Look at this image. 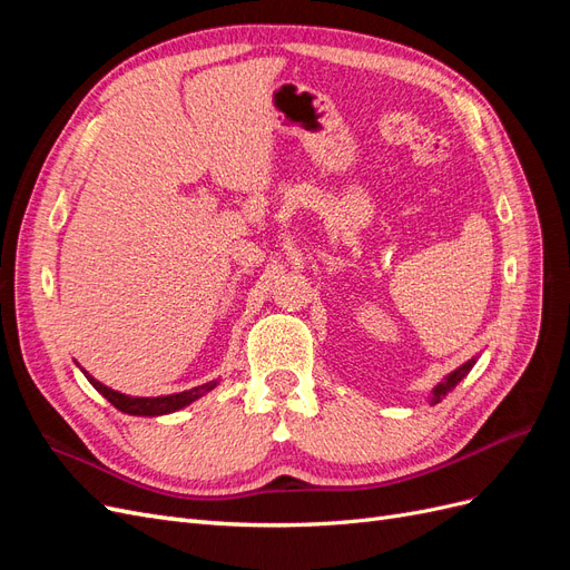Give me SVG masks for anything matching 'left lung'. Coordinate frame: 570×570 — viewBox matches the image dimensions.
I'll list each match as a JSON object with an SVG mask.
<instances>
[{
	"instance_id": "obj_1",
	"label": "left lung",
	"mask_w": 570,
	"mask_h": 570,
	"mask_svg": "<svg viewBox=\"0 0 570 570\" xmlns=\"http://www.w3.org/2000/svg\"><path fill=\"white\" fill-rule=\"evenodd\" d=\"M473 366H475V358H469V361H465L463 366H459L456 371H452L450 375H446L444 381H442V383H438V387L433 390V396H430V404H438V402H442L444 396H446V392H452V390L463 381V377L469 375V371H471Z\"/></svg>"
}]
</instances>
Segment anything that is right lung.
Returning a JSON list of instances; mask_svg holds the SVG:
<instances>
[{"label":"right lung","mask_w":570,"mask_h":570,"mask_svg":"<svg viewBox=\"0 0 570 570\" xmlns=\"http://www.w3.org/2000/svg\"><path fill=\"white\" fill-rule=\"evenodd\" d=\"M82 371V368H80ZM85 377H88L90 385L101 394L107 396V400L124 413H130V416H164V413H174L187 404H193L199 396H204L209 390H214L218 385V381L212 383H204L199 387L193 390H185L178 394H164V396H130L124 392H116L107 385H101L99 381H95L92 375H88V371H82Z\"/></svg>","instance_id":"obj_1"}]
</instances>
